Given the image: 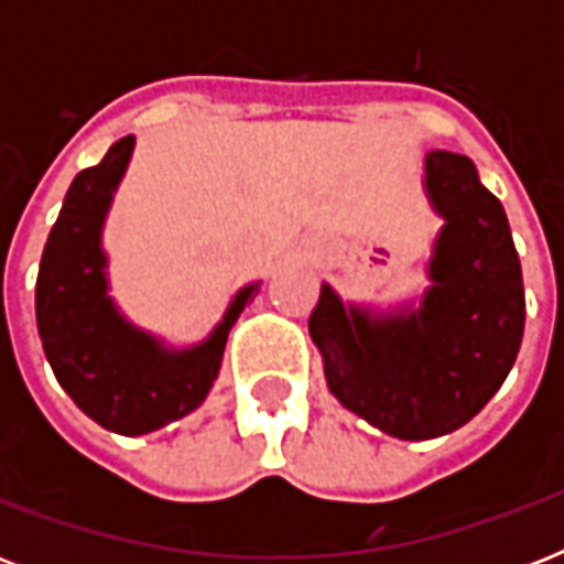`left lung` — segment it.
<instances>
[{
  "label": "left lung",
  "instance_id": "1",
  "mask_svg": "<svg viewBox=\"0 0 564 564\" xmlns=\"http://www.w3.org/2000/svg\"><path fill=\"white\" fill-rule=\"evenodd\" d=\"M427 193L445 228L433 286L410 316L371 322L322 286L310 336L330 392L389 436L463 427L507 380L524 336V278L507 213L465 154L427 152Z\"/></svg>",
  "mask_w": 564,
  "mask_h": 564
}]
</instances>
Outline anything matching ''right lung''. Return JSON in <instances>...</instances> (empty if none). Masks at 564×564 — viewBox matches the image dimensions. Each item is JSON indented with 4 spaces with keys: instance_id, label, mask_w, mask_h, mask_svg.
<instances>
[{
    "instance_id": "1",
    "label": "right lung",
    "mask_w": 564,
    "mask_h": 564,
    "mask_svg": "<svg viewBox=\"0 0 564 564\" xmlns=\"http://www.w3.org/2000/svg\"><path fill=\"white\" fill-rule=\"evenodd\" d=\"M131 149L134 137H122L99 166L75 175L48 230L34 295L40 339L57 383L93 421L122 436L184 419L207 398L228 330L260 286L239 292L210 339L189 351H163L119 316L108 299L99 234Z\"/></svg>"
}]
</instances>
